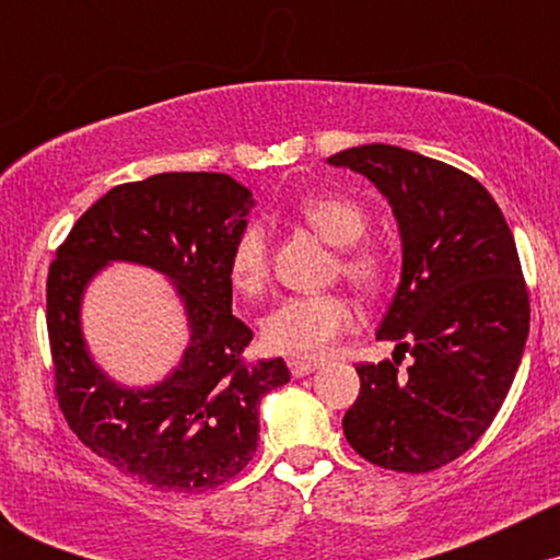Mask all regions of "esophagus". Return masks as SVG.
I'll return each mask as SVG.
<instances>
[{"mask_svg": "<svg viewBox=\"0 0 560 560\" xmlns=\"http://www.w3.org/2000/svg\"><path fill=\"white\" fill-rule=\"evenodd\" d=\"M320 363H311V361H289V371H292V376H307L313 374V371H318Z\"/></svg>", "mask_w": 560, "mask_h": 560, "instance_id": "esophagus-1", "label": "esophagus"}]
</instances>
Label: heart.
<instances>
[{
	"instance_id": "obj_1",
	"label": "heart",
	"mask_w": 560,
	"mask_h": 560,
	"mask_svg": "<svg viewBox=\"0 0 560 560\" xmlns=\"http://www.w3.org/2000/svg\"><path fill=\"white\" fill-rule=\"evenodd\" d=\"M298 213L326 242L342 249V273L358 287H376L382 281V260L374 249L355 247L369 234V215L361 205L345 197H311ZM271 271L268 231L260 223H249L236 236L229 255L231 284L242 294H260ZM355 324V307L345 294H292L271 307L262 318V345L279 355L318 361L331 352L334 342Z\"/></svg>"
}]
</instances>
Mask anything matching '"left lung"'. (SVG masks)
<instances>
[{
    "mask_svg": "<svg viewBox=\"0 0 560 560\" xmlns=\"http://www.w3.org/2000/svg\"><path fill=\"white\" fill-rule=\"evenodd\" d=\"M326 163L361 173L389 202L402 268L376 339L413 358L405 374L397 358L358 365L345 436L382 468L434 471L487 432L522 363L529 298L516 242L490 191L440 160L363 144Z\"/></svg>",
    "mask_w": 560,
    "mask_h": 560,
    "instance_id": "obj_1",
    "label": "left lung"
}]
</instances>
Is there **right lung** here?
<instances>
[{
	"mask_svg": "<svg viewBox=\"0 0 560 560\" xmlns=\"http://www.w3.org/2000/svg\"><path fill=\"white\" fill-rule=\"evenodd\" d=\"M253 208L226 173H158L96 199L49 266L62 413L83 445L158 490L199 492L236 477L258 450L260 400L289 382L281 358L242 363L253 331L231 316L229 255ZM113 261L168 278L190 331L179 363L144 388L107 375L82 334L85 289Z\"/></svg>",
	"mask_w": 560,
	"mask_h": 560,
	"instance_id": "obj_1",
	"label": "right lung"
}]
</instances>
